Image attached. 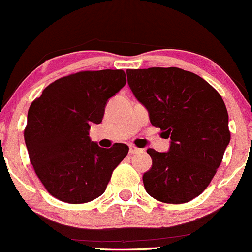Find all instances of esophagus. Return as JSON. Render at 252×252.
<instances>
[{
  "mask_svg": "<svg viewBox=\"0 0 252 252\" xmlns=\"http://www.w3.org/2000/svg\"><path fill=\"white\" fill-rule=\"evenodd\" d=\"M142 149L138 148V147L133 146V144H131L129 146V154H137V153H141Z\"/></svg>",
  "mask_w": 252,
  "mask_h": 252,
  "instance_id": "esophagus-1",
  "label": "esophagus"
}]
</instances>
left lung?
<instances>
[{"mask_svg":"<svg viewBox=\"0 0 252 252\" xmlns=\"http://www.w3.org/2000/svg\"><path fill=\"white\" fill-rule=\"evenodd\" d=\"M126 73L152 125L171 141L169 152L147 149L152 168L143 175L144 189L164 203L193 200L210 185L230 142L220 94L200 76L178 67L127 69Z\"/></svg>","mask_w":252,"mask_h":252,"instance_id":"1","label":"left lung"}]
</instances>
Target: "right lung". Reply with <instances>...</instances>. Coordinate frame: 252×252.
I'll return each mask as SVG.
<instances>
[{
	"mask_svg": "<svg viewBox=\"0 0 252 252\" xmlns=\"http://www.w3.org/2000/svg\"><path fill=\"white\" fill-rule=\"evenodd\" d=\"M126 84L123 69L81 71L56 79L32 103L24 141L35 174L57 200L91 202L106 190L128 153L125 143L101 148L89 138L105 105Z\"/></svg>",
	"mask_w": 252,
	"mask_h": 252,
	"instance_id": "add662e5",
	"label": "right lung"
}]
</instances>
